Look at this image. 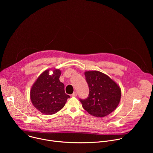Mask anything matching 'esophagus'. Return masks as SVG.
Returning <instances> with one entry per match:
<instances>
[{
  "mask_svg": "<svg viewBox=\"0 0 153 153\" xmlns=\"http://www.w3.org/2000/svg\"><path fill=\"white\" fill-rule=\"evenodd\" d=\"M77 96V92H74L73 93V94H72V96L73 97H76Z\"/></svg>",
  "mask_w": 153,
  "mask_h": 153,
  "instance_id": "34e87169",
  "label": "esophagus"
}]
</instances>
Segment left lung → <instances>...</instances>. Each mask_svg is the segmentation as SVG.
Returning a JSON list of instances; mask_svg holds the SVG:
<instances>
[{
    "instance_id": "obj_1",
    "label": "left lung",
    "mask_w": 153,
    "mask_h": 153,
    "mask_svg": "<svg viewBox=\"0 0 153 153\" xmlns=\"http://www.w3.org/2000/svg\"><path fill=\"white\" fill-rule=\"evenodd\" d=\"M89 86L88 98L80 102L91 115L103 117L111 114L119 104L121 89L119 85L106 74L98 71H85Z\"/></svg>"
}]
</instances>
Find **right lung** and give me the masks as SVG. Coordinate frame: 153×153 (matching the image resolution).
I'll use <instances>...</instances> for the list:
<instances>
[{"instance_id": "add662e5", "label": "right lung", "mask_w": 153, "mask_h": 153, "mask_svg": "<svg viewBox=\"0 0 153 153\" xmlns=\"http://www.w3.org/2000/svg\"><path fill=\"white\" fill-rule=\"evenodd\" d=\"M53 74L49 75V71ZM61 70L50 68L43 71L36 80L30 90L33 106L42 114H54L63 108L70 97L65 93L64 84L59 80Z\"/></svg>"}]
</instances>
